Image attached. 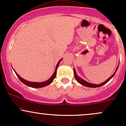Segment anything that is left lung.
<instances>
[{"label": "left lung", "mask_w": 126, "mask_h": 126, "mask_svg": "<svg viewBox=\"0 0 126 126\" xmlns=\"http://www.w3.org/2000/svg\"><path fill=\"white\" fill-rule=\"evenodd\" d=\"M118 67V66H117V67L116 70H115V72H114V73H113V75H111V76H110V77L108 78V79H107V80H105V82H102V83H101V84H94V83H89V82L85 81V80H83V79H82V78H80L79 76H78V75H77V73H76V70H75V68H74L75 78V79H76V80H77V81L79 82V83H80V84L83 85V86H87V87H89V88H97V87H99V86H102V85H105V83H107V82L109 81L110 80L111 78L113 77V76H114V75H115V73H116Z\"/></svg>", "instance_id": "1"}]
</instances>
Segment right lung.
I'll return each instance as SVG.
<instances>
[{
  "mask_svg": "<svg viewBox=\"0 0 126 126\" xmlns=\"http://www.w3.org/2000/svg\"><path fill=\"white\" fill-rule=\"evenodd\" d=\"M62 60V59H60V60H59L58 63H57V65H56V69H55V71L54 72V73H53V75H52V76L50 77V78L48 80H47V81L46 82H30V81H28V80H26L25 79H23V78H22L21 76L19 75L18 73H16L15 71V70H14V72H15L16 75V76H18V78L19 79V80H21V81L23 83H24V84L27 85V86H30V87H31V88H43V87H44V86H47V85H50V83H51L53 81V80H54V79L56 77V72H57V67H58L59 64H60V62H61V60Z\"/></svg>",
  "mask_w": 126,
  "mask_h": 126,
  "instance_id": "right-lung-1",
  "label": "right lung"
}]
</instances>
